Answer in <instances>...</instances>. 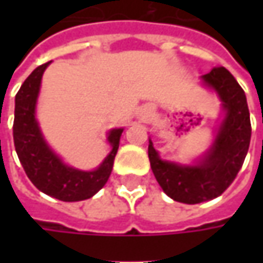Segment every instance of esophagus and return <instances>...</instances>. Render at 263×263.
Listing matches in <instances>:
<instances>
[{
    "label": "esophagus",
    "mask_w": 263,
    "mask_h": 263,
    "mask_svg": "<svg viewBox=\"0 0 263 263\" xmlns=\"http://www.w3.org/2000/svg\"><path fill=\"white\" fill-rule=\"evenodd\" d=\"M149 114H151V108H149V106H145V108L142 109V118H143V117L149 116Z\"/></svg>",
    "instance_id": "esophagus-1"
}]
</instances>
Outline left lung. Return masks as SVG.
<instances>
[{"label":"left lung","mask_w":263,"mask_h":263,"mask_svg":"<svg viewBox=\"0 0 263 263\" xmlns=\"http://www.w3.org/2000/svg\"><path fill=\"white\" fill-rule=\"evenodd\" d=\"M214 87L227 108V116L203 162L196 167H181L162 161L149 142L147 155L154 176L171 199L181 203H200L222 195L234 181L248 155L250 145V114L245 90L224 67L202 76Z\"/></svg>","instance_id":"8db88e82"}]
</instances>
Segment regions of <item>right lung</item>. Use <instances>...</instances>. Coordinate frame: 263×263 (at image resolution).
Returning <instances> with one entry per match:
<instances>
[{"label": "right lung", "mask_w": 263, "mask_h": 263, "mask_svg": "<svg viewBox=\"0 0 263 263\" xmlns=\"http://www.w3.org/2000/svg\"><path fill=\"white\" fill-rule=\"evenodd\" d=\"M48 64L49 63L36 67L15 95L13 123L15 152L26 176L41 192L64 202L85 200L105 186L111 176L123 128H114L109 132L108 140L112 151L98 170L79 171L64 165L60 158L46 146L35 120L36 98L39 93L41 79Z\"/></svg>", "instance_id": "1"}]
</instances>
